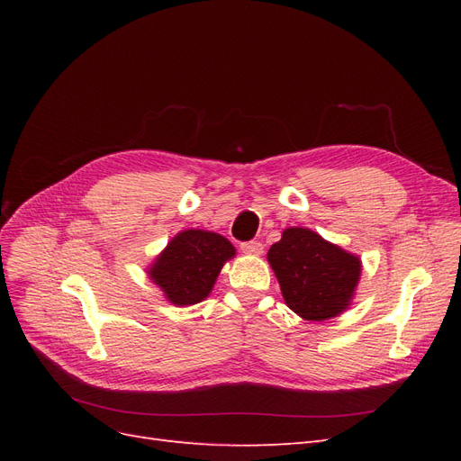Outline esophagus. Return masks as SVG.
Returning <instances> with one entry per match:
<instances>
[{
	"label": "esophagus",
	"instance_id": "1",
	"mask_svg": "<svg viewBox=\"0 0 461 461\" xmlns=\"http://www.w3.org/2000/svg\"><path fill=\"white\" fill-rule=\"evenodd\" d=\"M240 248H242V252L248 254V256H261L263 254V244L258 242V240L244 242Z\"/></svg>",
	"mask_w": 461,
	"mask_h": 461
}]
</instances>
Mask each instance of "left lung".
Returning a JSON list of instances; mask_svg holds the SVG:
<instances>
[{
	"label": "left lung",
	"instance_id": "left-lung-1",
	"mask_svg": "<svg viewBox=\"0 0 461 461\" xmlns=\"http://www.w3.org/2000/svg\"><path fill=\"white\" fill-rule=\"evenodd\" d=\"M267 261L288 308L305 321L339 317L352 305L361 259L305 227H288Z\"/></svg>",
	"mask_w": 461,
	"mask_h": 461
}]
</instances>
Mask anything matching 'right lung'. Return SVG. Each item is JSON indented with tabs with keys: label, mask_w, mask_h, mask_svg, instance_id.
Returning <instances> with one entry per match:
<instances>
[{
	"label": "right lung",
	"mask_w": 461,
	"mask_h": 461,
	"mask_svg": "<svg viewBox=\"0 0 461 461\" xmlns=\"http://www.w3.org/2000/svg\"><path fill=\"white\" fill-rule=\"evenodd\" d=\"M236 254L234 246L217 232L186 229L175 234L163 252L148 265L149 281L176 308L203 302L212 294L222 269Z\"/></svg>",
	"instance_id": "right-lung-1"
}]
</instances>
